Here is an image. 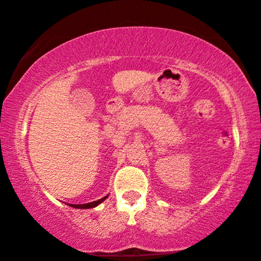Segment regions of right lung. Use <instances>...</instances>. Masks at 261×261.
I'll use <instances>...</instances> for the list:
<instances>
[{
  "label": "right lung",
  "mask_w": 261,
  "mask_h": 261,
  "mask_svg": "<svg viewBox=\"0 0 261 261\" xmlns=\"http://www.w3.org/2000/svg\"><path fill=\"white\" fill-rule=\"evenodd\" d=\"M107 198H108V194H107L106 197H103V198H100L98 200H95V202L86 203V204H69V205L73 206V208H75V209H90V208H95V206L99 205V204L102 202H105Z\"/></svg>",
  "instance_id": "1"
}]
</instances>
